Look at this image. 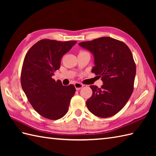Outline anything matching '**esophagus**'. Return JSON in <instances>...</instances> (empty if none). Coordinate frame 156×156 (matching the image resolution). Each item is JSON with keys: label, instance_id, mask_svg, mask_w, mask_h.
Returning a JSON list of instances; mask_svg holds the SVG:
<instances>
[{"label": "esophagus", "instance_id": "esophagus-1", "mask_svg": "<svg viewBox=\"0 0 156 156\" xmlns=\"http://www.w3.org/2000/svg\"><path fill=\"white\" fill-rule=\"evenodd\" d=\"M74 87H75L76 90H80V89H81L82 87H83L84 85L80 84V83H78V82H76V83L74 84Z\"/></svg>", "mask_w": 156, "mask_h": 156}]
</instances>
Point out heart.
Listing matches in <instances>:
<instances>
[{"mask_svg": "<svg viewBox=\"0 0 156 156\" xmlns=\"http://www.w3.org/2000/svg\"><path fill=\"white\" fill-rule=\"evenodd\" d=\"M81 52H83V51H81Z\"/></svg>", "mask_w": 156, "mask_h": 156, "instance_id": "1", "label": "heart"}]
</instances>
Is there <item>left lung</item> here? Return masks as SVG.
<instances>
[{
	"label": "left lung",
	"mask_w": 156,
	"mask_h": 156,
	"mask_svg": "<svg viewBox=\"0 0 156 156\" xmlns=\"http://www.w3.org/2000/svg\"><path fill=\"white\" fill-rule=\"evenodd\" d=\"M92 54V72L101 77V88L90 86L92 97L87 106L92 114L107 118L124 107L133 90L136 66L128 46L117 39L102 37L78 44Z\"/></svg>",
	"instance_id": "left-lung-1"
}]
</instances>
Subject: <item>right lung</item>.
I'll return each instance as SVG.
<instances>
[{
    "label": "right lung",
    "mask_w": 156,
    "mask_h": 156,
    "mask_svg": "<svg viewBox=\"0 0 156 156\" xmlns=\"http://www.w3.org/2000/svg\"><path fill=\"white\" fill-rule=\"evenodd\" d=\"M76 41L42 39L29 49L21 70V83L32 107L42 117L57 120L67 113L76 92L73 84L63 86L51 77L60 68L61 59Z\"/></svg>",
    "instance_id": "add662e5"
}]
</instances>
